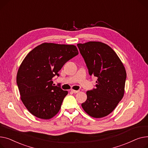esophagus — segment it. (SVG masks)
<instances>
[{
  "label": "esophagus",
  "mask_w": 148,
  "mask_h": 148,
  "mask_svg": "<svg viewBox=\"0 0 148 148\" xmlns=\"http://www.w3.org/2000/svg\"><path fill=\"white\" fill-rule=\"evenodd\" d=\"M71 91L73 92V93H75V94H76V93H78L79 92V90H72Z\"/></svg>",
  "instance_id": "34e87169"
}]
</instances>
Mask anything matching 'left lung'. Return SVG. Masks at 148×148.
<instances>
[{
	"label": "left lung",
	"instance_id": "left-lung-1",
	"mask_svg": "<svg viewBox=\"0 0 148 148\" xmlns=\"http://www.w3.org/2000/svg\"><path fill=\"white\" fill-rule=\"evenodd\" d=\"M89 75L97 77L95 88L86 91L82 103L86 113L94 118L108 115L124 96L127 74L121 60L109 46L100 42L78 43Z\"/></svg>",
	"mask_w": 148,
	"mask_h": 148
}]
</instances>
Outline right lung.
<instances>
[{
	"mask_svg": "<svg viewBox=\"0 0 148 148\" xmlns=\"http://www.w3.org/2000/svg\"><path fill=\"white\" fill-rule=\"evenodd\" d=\"M78 54L75 45L43 43L26 56L17 73L16 84L21 99L32 115L48 119L58 112L68 92L53 86L52 79Z\"/></svg>",
	"mask_w": 148,
	"mask_h": 148,
	"instance_id": "add662e5",
	"label": "right lung"
}]
</instances>
